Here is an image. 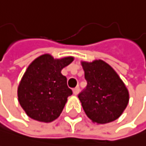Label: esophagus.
Returning <instances> with one entry per match:
<instances>
[{"label": "esophagus", "mask_w": 146, "mask_h": 146, "mask_svg": "<svg viewBox=\"0 0 146 146\" xmlns=\"http://www.w3.org/2000/svg\"><path fill=\"white\" fill-rule=\"evenodd\" d=\"M79 92H80V88L79 87H76L75 88H74V94L75 95H77L79 94Z\"/></svg>", "instance_id": "34e87169"}]
</instances>
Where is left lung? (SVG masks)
<instances>
[{
  "label": "left lung",
  "mask_w": 146,
  "mask_h": 146,
  "mask_svg": "<svg viewBox=\"0 0 146 146\" xmlns=\"http://www.w3.org/2000/svg\"><path fill=\"white\" fill-rule=\"evenodd\" d=\"M87 87L79 94L83 110L96 123L116 120L129 102V93L113 68L102 60L81 63Z\"/></svg>",
  "instance_id": "left-lung-1"
}]
</instances>
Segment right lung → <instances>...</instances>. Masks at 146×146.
I'll return each mask as SVG.
<instances>
[{
    "label": "right lung",
    "instance_id": "right-lung-1",
    "mask_svg": "<svg viewBox=\"0 0 146 146\" xmlns=\"http://www.w3.org/2000/svg\"><path fill=\"white\" fill-rule=\"evenodd\" d=\"M72 60V57L54 59L44 54L27 68L18 87V101L31 118L50 123L59 116L72 94L61 70Z\"/></svg>",
    "mask_w": 146,
    "mask_h": 146
}]
</instances>
